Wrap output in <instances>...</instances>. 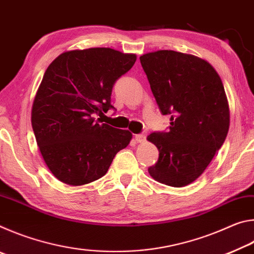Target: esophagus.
<instances>
[{"mask_svg":"<svg viewBox=\"0 0 254 254\" xmlns=\"http://www.w3.org/2000/svg\"><path fill=\"white\" fill-rule=\"evenodd\" d=\"M134 137H135L136 142L142 143V142H144L145 139H147V132H142L141 134H136Z\"/></svg>","mask_w":254,"mask_h":254,"instance_id":"esophagus-1","label":"esophagus"}]
</instances>
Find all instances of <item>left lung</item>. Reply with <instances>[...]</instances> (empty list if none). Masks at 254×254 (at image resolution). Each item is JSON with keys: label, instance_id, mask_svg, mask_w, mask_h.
Wrapping results in <instances>:
<instances>
[{"label": "left lung", "instance_id": "1", "mask_svg": "<svg viewBox=\"0 0 254 254\" xmlns=\"http://www.w3.org/2000/svg\"><path fill=\"white\" fill-rule=\"evenodd\" d=\"M156 102L170 114L168 132H152L147 140L159 150L149 174L173 187L191 184L207 168L230 127L224 86L213 66L196 56L158 50L140 57Z\"/></svg>", "mask_w": 254, "mask_h": 254}]
</instances>
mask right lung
I'll return each instance as SVG.
<instances>
[{"label": "right lung", "mask_w": 254, "mask_h": 254, "mask_svg": "<svg viewBox=\"0 0 254 254\" xmlns=\"http://www.w3.org/2000/svg\"><path fill=\"white\" fill-rule=\"evenodd\" d=\"M134 54L111 48L70 50L59 55L34 97L31 123L41 156L60 182L81 186L103 177L132 133L95 114L114 109L112 88L134 65Z\"/></svg>", "instance_id": "1"}]
</instances>
